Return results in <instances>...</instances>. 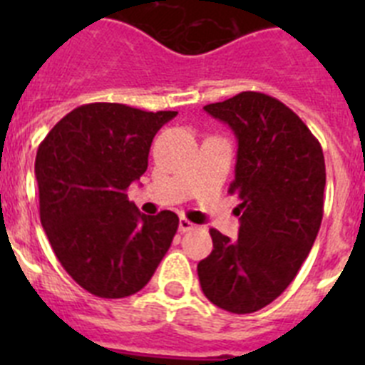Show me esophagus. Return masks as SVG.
Segmentation results:
<instances>
[{
    "mask_svg": "<svg viewBox=\"0 0 365 365\" xmlns=\"http://www.w3.org/2000/svg\"><path fill=\"white\" fill-rule=\"evenodd\" d=\"M193 228H195V225H193L192 221H188L186 217L179 219V232H182V234H185V232L193 230Z\"/></svg>",
    "mask_w": 365,
    "mask_h": 365,
    "instance_id": "34e87169",
    "label": "esophagus"
}]
</instances>
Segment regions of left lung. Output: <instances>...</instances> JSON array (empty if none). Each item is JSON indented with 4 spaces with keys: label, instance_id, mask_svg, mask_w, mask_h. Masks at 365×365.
<instances>
[{
    "label": "left lung",
    "instance_id": "left-lung-1",
    "mask_svg": "<svg viewBox=\"0 0 365 365\" xmlns=\"http://www.w3.org/2000/svg\"><path fill=\"white\" fill-rule=\"evenodd\" d=\"M205 111L237 138L228 192L241 199V227L237 240L212 228L199 283L214 305L248 314L278 298L311 252L324 217V151L305 122L265 93L243 91Z\"/></svg>",
    "mask_w": 365,
    "mask_h": 365
}]
</instances>
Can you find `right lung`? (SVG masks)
<instances>
[{
  "mask_svg": "<svg viewBox=\"0 0 365 365\" xmlns=\"http://www.w3.org/2000/svg\"><path fill=\"white\" fill-rule=\"evenodd\" d=\"M175 115L86 104L67 113L38 148L41 227L66 272L98 298L140 291L172 245L177 214H140L125 192L146 172L157 131Z\"/></svg>",
  "mask_w": 365,
  "mask_h": 365,
  "instance_id": "obj_1",
  "label": "right lung"
}]
</instances>
